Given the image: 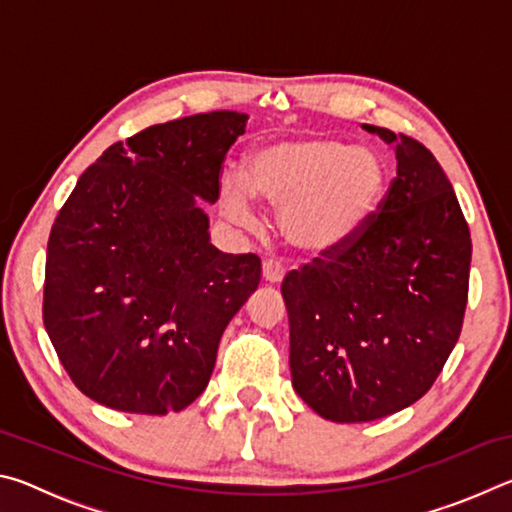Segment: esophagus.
Listing matches in <instances>:
<instances>
[{"label": "esophagus", "instance_id": "1", "mask_svg": "<svg viewBox=\"0 0 512 512\" xmlns=\"http://www.w3.org/2000/svg\"><path fill=\"white\" fill-rule=\"evenodd\" d=\"M284 266H282V262H277V259H266V262L262 264V275H264V280L268 282V284H277V282H282L284 280Z\"/></svg>", "mask_w": 512, "mask_h": 512}]
</instances>
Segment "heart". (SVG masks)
<instances>
[{"label": "heart", "instance_id": "1", "mask_svg": "<svg viewBox=\"0 0 512 512\" xmlns=\"http://www.w3.org/2000/svg\"><path fill=\"white\" fill-rule=\"evenodd\" d=\"M386 164L377 153L332 137L264 144L246 162V185L228 180L223 207L250 219V196L282 207L280 228L291 246L327 253L348 244L379 210Z\"/></svg>", "mask_w": 512, "mask_h": 512}]
</instances>
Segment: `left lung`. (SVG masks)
Wrapping results in <instances>:
<instances>
[{
  "instance_id": "1",
  "label": "left lung",
  "mask_w": 512,
  "mask_h": 512,
  "mask_svg": "<svg viewBox=\"0 0 512 512\" xmlns=\"http://www.w3.org/2000/svg\"><path fill=\"white\" fill-rule=\"evenodd\" d=\"M395 146L397 176L357 237L287 273L296 393L332 422H370L418 402L461 336L472 239L433 153Z\"/></svg>"
}]
</instances>
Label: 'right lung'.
<instances>
[{
    "label": "right lung",
    "mask_w": 512,
    "mask_h": 512,
    "mask_svg": "<svg viewBox=\"0 0 512 512\" xmlns=\"http://www.w3.org/2000/svg\"><path fill=\"white\" fill-rule=\"evenodd\" d=\"M232 110L173 119L115 142L83 171L51 228L42 318L69 379L115 411H183L205 391L259 257L210 244Z\"/></svg>",
    "instance_id": "right-lung-1"
}]
</instances>
